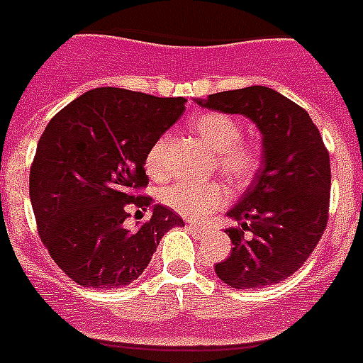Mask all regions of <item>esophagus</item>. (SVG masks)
Listing matches in <instances>:
<instances>
[{
  "label": "esophagus",
  "instance_id": "esophagus-1",
  "mask_svg": "<svg viewBox=\"0 0 363 363\" xmlns=\"http://www.w3.org/2000/svg\"><path fill=\"white\" fill-rule=\"evenodd\" d=\"M186 228L190 232H194V234H196V236H203V234H206V228H203V226H198V225H192V223H190V225H186Z\"/></svg>",
  "mask_w": 363,
  "mask_h": 363
}]
</instances>
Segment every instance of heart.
<instances>
[{"mask_svg":"<svg viewBox=\"0 0 363 363\" xmlns=\"http://www.w3.org/2000/svg\"><path fill=\"white\" fill-rule=\"evenodd\" d=\"M192 129L201 143L213 150L217 167L228 181L238 184L251 181L259 169V154L253 146L240 140L242 127L234 118L218 112L198 116L192 121ZM165 148V138H157L146 154V171L154 179H162L167 173ZM160 198L165 206L184 217L203 218L225 206L228 192L217 181H175L163 188Z\"/></svg>","mask_w":363,"mask_h":363,"instance_id":"heart-1","label":"heart"}]
</instances>
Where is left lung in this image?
I'll list each match as a JSON object with an SVG mask.
<instances>
[{"label": "left lung", "instance_id": "obj_1", "mask_svg": "<svg viewBox=\"0 0 363 363\" xmlns=\"http://www.w3.org/2000/svg\"><path fill=\"white\" fill-rule=\"evenodd\" d=\"M198 104L242 114L262 135V165L236 206L228 259L215 264L236 289H259L289 278L320 242L329 215L331 165L322 135L306 110L262 85L223 91Z\"/></svg>", "mask_w": 363, "mask_h": 363}]
</instances>
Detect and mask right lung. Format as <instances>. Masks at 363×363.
Listing matches in <instances>:
<instances>
[{
    "instance_id": "add662e5",
    "label": "right lung",
    "mask_w": 363,
    "mask_h": 363,
    "mask_svg": "<svg viewBox=\"0 0 363 363\" xmlns=\"http://www.w3.org/2000/svg\"><path fill=\"white\" fill-rule=\"evenodd\" d=\"M186 99L96 87L55 116L30 167V201L43 245L62 272L83 287L129 286L148 267L163 234L184 226L169 207L135 231L123 223L129 205H152L138 190L150 146L182 114Z\"/></svg>"
}]
</instances>
